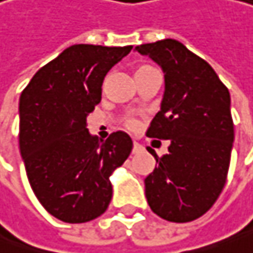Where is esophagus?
I'll return each instance as SVG.
<instances>
[{
  "label": "esophagus",
  "instance_id": "34e87169",
  "mask_svg": "<svg viewBox=\"0 0 253 253\" xmlns=\"http://www.w3.org/2000/svg\"><path fill=\"white\" fill-rule=\"evenodd\" d=\"M144 151V147L141 145V144H138V142H134V148H132V153L134 154H139Z\"/></svg>",
  "mask_w": 253,
  "mask_h": 253
}]
</instances>
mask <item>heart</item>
<instances>
[{
  "label": "heart",
  "mask_w": 253,
  "mask_h": 253,
  "mask_svg": "<svg viewBox=\"0 0 253 253\" xmlns=\"http://www.w3.org/2000/svg\"><path fill=\"white\" fill-rule=\"evenodd\" d=\"M153 72H157V69L153 67V66H150V64H141V66H138L135 70H134L135 79L142 78V76H145V75H148V73H153Z\"/></svg>",
  "instance_id": "obj_1"
}]
</instances>
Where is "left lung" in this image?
Masks as SVG:
<instances>
[{
  "label": "left lung",
  "instance_id": "1",
  "mask_svg": "<svg viewBox=\"0 0 253 253\" xmlns=\"http://www.w3.org/2000/svg\"><path fill=\"white\" fill-rule=\"evenodd\" d=\"M164 72L161 109L147 136L170 139L169 154L147 175L145 196L160 217L186 223L214 205L226 183L233 145L230 93L213 67L177 40L135 47Z\"/></svg>",
  "mask_w": 253,
  "mask_h": 253
}]
</instances>
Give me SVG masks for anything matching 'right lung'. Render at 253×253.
<instances>
[{"label":"right lung","instance_id":"1","mask_svg":"<svg viewBox=\"0 0 253 253\" xmlns=\"http://www.w3.org/2000/svg\"><path fill=\"white\" fill-rule=\"evenodd\" d=\"M132 45L75 44L43 66L20 96V151L42 206L66 223L96 219L112 199L111 174L132 139L118 131L100 142L87 115L102 98L106 73Z\"/></svg>","mask_w":253,"mask_h":253}]
</instances>
